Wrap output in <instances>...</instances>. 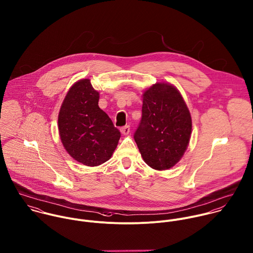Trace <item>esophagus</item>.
Segmentation results:
<instances>
[{
	"mask_svg": "<svg viewBox=\"0 0 253 253\" xmlns=\"http://www.w3.org/2000/svg\"><path fill=\"white\" fill-rule=\"evenodd\" d=\"M120 131H121V133H122L123 135H128V134L130 133V126L122 127V128L120 129Z\"/></svg>",
	"mask_w": 253,
	"mask_h": 253,
	"instance_id": "1",
	"label": "esophagus"
}]
</instances>
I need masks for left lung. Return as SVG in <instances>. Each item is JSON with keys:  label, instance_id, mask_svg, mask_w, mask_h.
<instances>
[{"label": "left lung", "instance_id": "left-lung-1", "mask_svg": "<svg viewBox=\"0 0 253 253\" xmlns=\"http://www.w3.org/2000/svg\"><path fill=\"white\" fill-rule=\"evenodd\" d=\"M142 119L134 139L144 162L156 170L173 168L183 157L192 132L189 109L169 83H156L143 95Z\"/></svg>", "mask_w": 253, "mask_h": 253}]
</instances>
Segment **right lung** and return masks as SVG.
Segmentation results:
<instances>
[{"instance_id": "add662e5", "label": "right lung", "mask_w": 253, "mask_h": 253, "mask_svg": "<svg viewBox=\"0 0 253 253\" xmlns=\"http://www.w3.org/2000/svg\"><path fill=\"white\" fill-rule=\"evenodd\" d=\"M99 92L90 80L76 82L68 90L58 115V130L67 153L78 163L97 167L115 151L120 132L98 106Z\"/></svg>"}]
</instances>
